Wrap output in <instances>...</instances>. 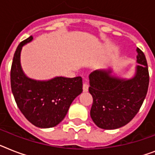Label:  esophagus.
Wrapping results in <instances>:
<instances>
[{
    "instance_id": "obj_1",
    "label": "esophagus",
    "mask_w": 155,
    "mask_h": 155,
    "mask_svg": "<svg viewBox=\"0 0 155 155\" xmlns=\"http://www.w3.org/2000/svg\"><path fill=\"white\" fill-rule=\"evenodd\" d=\"M88 87H89V85L87 84H86V83H84V85H83V90H84V91H88Z\"/></svg>"
}]
</instances>
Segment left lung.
<instances>
[{
	"mask_svg": "<svg viewBox=\"0 0 155 155\" xmlns=\"http://www.w3.org/2000/svg\"><path fill=\"white\" fill-rule=\"evenodd\" d=\"M135 74L130 79L112 75L110 68L90 74L89 92L93 98L90 114L99 128L114 130L122 127L139 112L149 86V71L146 56L137 48Z\"/></svg>",
	"mask_w": 155,
	"mask_h": 155,
	"instance_id": "8db88e82",
	"label": "left lung"
}]
</instances>
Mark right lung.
Segmentation results:
<instances>
[{"instance_id":"right-lung-1","label":"right lung","mask_w":155,"mask_h":155,"mask_svg":"<svg viewBox=\"0 0 155 155\" xmlns=\"http://www.w3.org/2000/svg\"><path fill=\"white\" fill-rule=\"evenodd\" d=\"M32 36L18 45L13 56L10 80L17 107L30 123L40 128L58 125L66 116L71 103L83 91L80 76H57L48 80H36L24 73L21 52L24 45L32 41Z\"/></svg>"}]
</instances>
